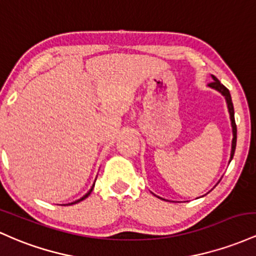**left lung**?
<instances>
[{
	"instance_id": "obj_1",
	"label": "left lung",
	"mask_w": 256,
	"mask_h": 256,
	"mask_svg": "<svg viewBox=\"0 0 256 256\" xmlns=\"http://www.w3.org/2000/svg\"><path fill=\"white\" fill-rule=\"evenodd\" d=\"M212 78H213V82L209 83L208 87L209 88H213V90H218L219 93L225 98L226 100V104H228V110L230 114V120H231V127H232V144H231V154H230V160L228 163L231 162L232 158H234V150H236V142H237V127H236V122H234V104H232V99H231V94L228 88L225 87L224 84H221L219 80L216 77L212 74ZM156 196V194H154ZM158 197V196H156ZM160 198V197H158ZM160 200H164V198H160Z\"/></svg>"
}]
</instances>
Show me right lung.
<instances>
[{"label":"right lung","mask_w":256,"mask_h":256,"mask_svg":"<svg viewBox=\"0 0 256 256\" xmlns=\"http://www.w3.org/2000/svg\"><path fill=\"white\" fill-rule=\"evenodd\" d=\"M94 185H96V182H94V184H93V185H92V188H90V191H88V192H87V194H84V196H83V197H81V198H80V200H74V202L68 203V204H64V206H72V204H76V203L81 202V200H86V198H87L88 196H90V192H92V191H93V188H94Z\"/></svg>","instance_id":"right-lung-1"}]
</instances>
